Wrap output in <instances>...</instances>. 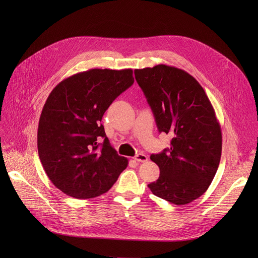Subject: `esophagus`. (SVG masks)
<instances>
[{
    "instance_id": "obj_1",
    "label": "esophagus",
    "mask_w": 258,
    "mask_h": 258,
    "mask_svg": "<svg viewBox=\"0 0 258 258\" xmlns=\"http://www.w3.org/2000/svg\"><path fill=\"white\" fill-rule=\"evenodd\" d=\"M134 159H135V161L139 162V163H143V162H146L148 160L147 156L144 155V154H138Z\"/></svg>"
}]
</instances>
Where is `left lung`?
<instances>
[{"mask_svg":"<svg viewBox=\"0 0 258 258\" xmlns=\"http://www.w3.org/2000/svg\"><path fill=\"white\" fill-rule=\"evenodd\" d=\"M160 133L172 137L170 148L151 159L160 177L151 191L174 205L204 194L219 168L222 131L214 108L198 80L179 68L157 64L135 70Z\"/></svg>","mask_w":258,"mask_h":258,"instance_id":"8db88e82","label":"left lung"}]
</instances>
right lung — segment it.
Masks as SVG:
<instances>
[{"label":"right lung","instance_id":"obj_1","mask_svg":"<svg viewBox=\"0 0 258 258\" xmlns=\"http://www.w3.org/2000/svg\"><path fill=\"white\" fill-rule=\"evenodd\" d=\"M133 84L132 69H90L63 79L50 93L39 117L37 150L48 178L67 196L96 198L127 167L128 160L108 142L101 120Z\"/></svg>","mask_w":258,"mask_h":258}]
</instances>
